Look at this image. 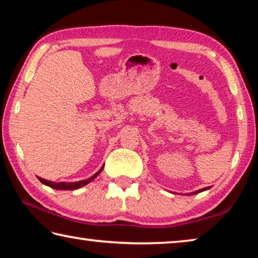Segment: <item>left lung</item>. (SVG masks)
<instances>
[{"label":"left lung","mask_w":258,"mask_h":258,"mask_svg":"<svg viewBox=\"0 0 258 258\" xmlns=\"http://www.w3.org/2000/svg\"><path fill=\"white\" fill-rule=\"evenodd\" d=\"M209 187H204V189H200V190H197V191H195V192H191V194H187V195H197V194H199V192H203V191H205V190H208Z\"/></svg>","instance_id":"left-lung-1"}]
</instances>
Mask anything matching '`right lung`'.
I'll use <instances>...</instances> for the list:
<instances>
[{"label": "right lung", "instance_id": "1", "mask_svg": "<svg viewBox=\"0 0 258 258\" xmlns=\"http://www.w3.org/2000/svg\"><path fill=\"white\" fill-rule=\"evenodd\" d=\"M103 166L99 169L97 173L94 174L93 176L87 178V180H83V181H78V182H58V183H56V182H53V181H47V180H45V178H42V177H38V176H37V178L43 183V184L50 186V187H52V189H55V190H76V189H80V187H82V186L86 185L87 183H90L91 181H93L94 178L102 172Z\"/></svg>", "mask_w": 258, "mask_h": 258}]
</instances>
